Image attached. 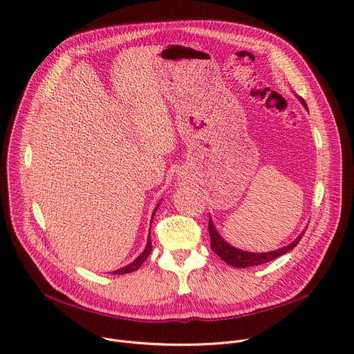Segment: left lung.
Here are the masks:
<instances>
[{"mask_svg":"<svg viewBox=\"0 0 354 354\" xmlns=\"http://www.w3.org/2000/svg\"><path fill=\"white\" fill-rule=\"evenodd\" d=\"M299 102L304 105V108L308 111L307 108V104L306 100L302 97H298ZM209 234H210V246L212 249L216 252V254L230 266H234V268H249V266H258V265H263V263H268L270 261H274L276 258L287 254V252H290L291 249H294L297 246V243L301 241L302 235L306 234V231H302L290 245L287 246H283L280 249H276V250H272V252H265V254H254V252H245V250H241L238 248H234L231 246L228 242H225L221 235L217 232L216 227H214V223L212 221V218L209 220Z\"/></svg>","mask_w":354,"mask_h":354,"instance_id":"1","label":"left lung"}]
</instances>
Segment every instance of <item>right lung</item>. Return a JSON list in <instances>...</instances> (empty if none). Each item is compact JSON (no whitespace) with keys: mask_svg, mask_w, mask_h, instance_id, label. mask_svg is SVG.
I'll return each instance as SVG.
<instances>
[{"mask_svg":"<svg viewBox=\"0 0 354 354\" xmlns=\"http://www.w3.org/2000/svg\"><path fill=\"white\" fill-rule=\"evenodd\" d=\"M157 209H158V206L156 207V210H154L153 216L156 214ZM151 221H153V220H151ZM151 249H153V245H151V236H148V239H147V245H145V249L142 250V254H141L136 261H133L130 265H127V266H124V268H122V269H119V270H115V272H113V274H126V273H131V272L137 270V269L142 265V262L149 257V254H151Z\"/></svg>","mask_w":354,"mask_h":354,"instance_id":"obj_1","label":"right lung"}]
</instances>
